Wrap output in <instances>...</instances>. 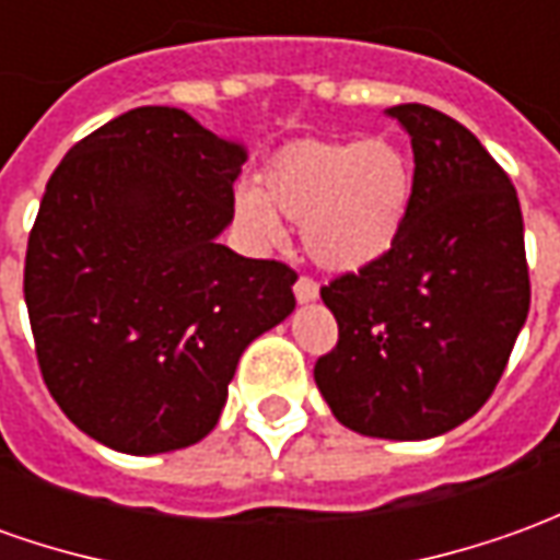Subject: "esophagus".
<instances>
[{"label": "esophagus", "instance_id": "34e87169", "mask_svg": "<svg viewBox=\"0 0 560 560\" xmlns=\"http://www.w3.org/2000/svg\"><path fill=\"white\" fill-rule=\"evenodd\" d=\"M294 294L300 303H312V300L318 296V284H315V279H310V276H300V279L294 281Z\"/></svg>", "mask_w": 560, "mask_h": 560}]
</instances>
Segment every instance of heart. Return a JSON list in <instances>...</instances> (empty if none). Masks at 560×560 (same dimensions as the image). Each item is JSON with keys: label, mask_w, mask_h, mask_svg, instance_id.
<instances>
[{"label": "heart", "mask_w": 560, "mask_h": 560, "mask_svg": "<svg viewBox=\"0 0 560 560\" xmlns=\"http://www.w3.org/2000/svg\"><path fill=\"white\" fill-rule=\"evenodd\" d=\"M410 189L408 159L386 137L303 140L269 162L260 189L235 192V214L264 245L281 242L279 214L300 220L315 264L361 269L398 242Z\"/></svg>", "instance_id": "heart-1"}]
</instances>
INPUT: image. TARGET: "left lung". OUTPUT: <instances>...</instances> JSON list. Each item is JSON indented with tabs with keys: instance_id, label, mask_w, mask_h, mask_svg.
I'll use <instances>...</instances> for the list:
<instances>
[{
	"instance_id": "1",
	"label": "left lung",
	"mask_w": 560,
	"mask_h": 560,
	"mask_svg": "<svg viewBox=\"0 0 560 560\" xmlns=\"http://www.w3.org/2000/svg\"><path fill=\"white\" fill-rule=\"evenodd\" d=\"M413 147L405 230L322 288L340 340L315 361L334 417L371 439H435L497 389L530 310L518 192L481 140L423 104L386 109Z\"/></svg>"
}]
</instances>
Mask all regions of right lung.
I'll use <instances>...</instances> for the list:
<instances>
[{
	"instance_id": "obj_1",
	"label": "right lung",
	"mask_w": 560,
	"mask_h": 560,
	"mask_svg": "<svg viewBox=\"0 0 560 560\" xmlns=\"http://www.w3.org/2000/svg\"><path fill=\"white\" fill-rule=\"evenodd\" d=\"M245 159L184 109L137 106L45 186L24 264L36 359L60 410L113 451L205 439L245 346L294 312L291 266L217 245Z\"/></svg>"
}]
</instances>
